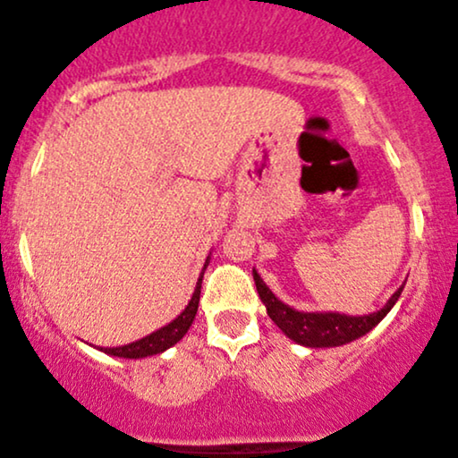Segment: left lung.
<instances>
[{
    "instance_id": "left-lung-1",
    "label": "left lung",
    "mask_w": 458,
    "mask_h": 458,
    "mask_svg": "<svg viewBox=\"0 0 458 458\" xmlns=\"http://www.w3.org/2000/svg\"><path fill=\"white\" fill-rule=\"evenodd\" d=\"M256 291H259L260 301L265 303L267 314L273 323L284 331V335L293 343L310 346V349H331V346H343L353 343V340L366 335L368 331L375 329L387 312L394 308V303L401 297L404 284L394 295L387 299V303L377 312L364 314V317H351V314L340 312H301V310L291 308L282 299L273 295V291L262 282L259 271L254 269Z\"/></svg>"
}]
</instances>
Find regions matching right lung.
I'll return each instance as SVG.
<instances>
[{
    "label": "right lung",
    "instance_id": "1",
    "mask_svg": "<svg viewBox=\"0 0 458 458\" xmlns=\"http://www.w3.org/2000/svg\"><path fill=\"white\" fill-rule=\"evenodd\" d=\"M208 262H211V254L207 256V262H204L202 273H199L198 282H196V291H193L191 301L187 303V308L182 310L178 317L172 320V323L163 325L161 329L152 331V334L144 335V338L135 340V343L123 344V346H98V351L103 353L114 355V357H124V360H141V357H150V355H159L163 351H167L170 346H174L178 340H182V335L187 334L189 327H191L193 318L198 314V303H199V288H202V277L204 271H207Z\"/></svg>",
    "mask_w": 458,
    "mask_h": 458
}]
</instances>
